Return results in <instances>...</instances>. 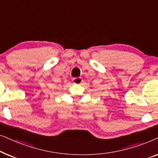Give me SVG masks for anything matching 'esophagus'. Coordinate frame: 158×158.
Returning <instances> with one entry per match:
<instances>
[{
	"mask_svg": "<svg viewBox=\"0 0 158 158\" xmlns=\"http://www.w3.org/2000/svg\"><path fill=\"white\" fill-rule=\"evenodd\" d=\"M73 81L74 83L81 84L82 83V81H83V80H82L81 77H75V78L73 79Z\"/></svg>",
	"mask_w": 158,
	"mask_h": 158,
	"instance_id": "1",
	"label": "esophagus"
}]
</instances>
